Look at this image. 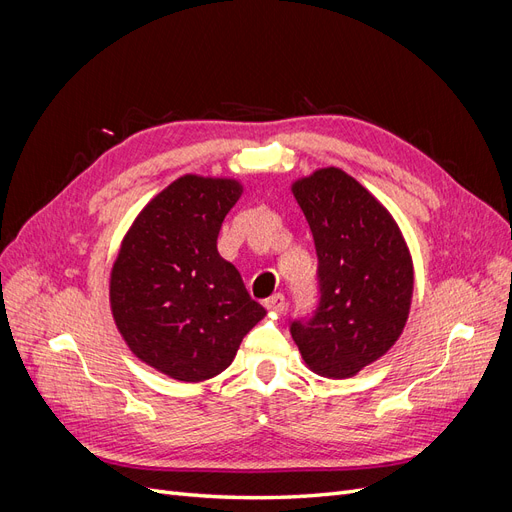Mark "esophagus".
I'll list each match as a JSON object with an SVG mask.
<instances>
[{
    "label": "esophagus",
    "mask_w": 512,
    "mask_h": 512,
    "mask_svg": "<svg viewBox=\"0 0 512 512\" xmlns=\"http://www.w3.org/2000/svg\"><path fill=\"white\" fill-rule=\"evenodd\" d=\"M265 307L269 309V312H275V314H282L284 312V307H286V299H284V294H273V297H269L267 301H265Z\"/></svg>",
    "instance_id": "obj_1"
}]
</instances>
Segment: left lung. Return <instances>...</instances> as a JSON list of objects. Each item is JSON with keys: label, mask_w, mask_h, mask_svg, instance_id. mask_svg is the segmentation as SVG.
<instances>
[{"label": "left lung", "mask_w": 512, "mask_h": 512, "mask_svg": "<svg viewBox=\"0 0 512 512\" xmlns=\"http://www.w3.org/2000/svg\"><path fill=\"white\" fill-rule=\"evenodd\" d=\"M292 194L314 235L320 303L290 333L309 369L352 378L404 333L412 256L393 215L342 168L314 170L292 183Z\"/></svg>", "instance_id": "left-lung-1"}]
</instances>
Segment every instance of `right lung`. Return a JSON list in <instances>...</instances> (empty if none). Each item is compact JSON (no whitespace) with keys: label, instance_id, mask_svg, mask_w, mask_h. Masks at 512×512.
<instances>
[{"label":"right lung","instance_id":"1","mask_svg":"<svg viewBox=\"0 0 512 512\" xmlns=\"http://www.w3.org/2000/svg\"><path fill=\"white\" fill-rule=\"evenodd\" d=\"M237 179L183 175L136 215L111 269V312L128 348L168 378L203 382L232 363L265 318L218 252Z\"/></svg>","mask_w":512,"mask_h":512}]
</instances>
